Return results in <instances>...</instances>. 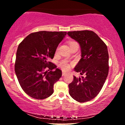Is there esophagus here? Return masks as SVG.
<instances>
[{
	"mask_svg": "<svg viewBox=\"0 0 125 125\" xmlns=\"http://www.w3.org/2000/svg\"><path fill=\"white\" fill-rule=\"evenodd\" d=\"M65 74H66V73L63 71V72H62V76H64V75H65Z\"/></svg>",
	"mask_w": 125,
	"mask_h": 125,
	"instance_id": "34e87169",
	"label": "esophagus"
}]
</instances>
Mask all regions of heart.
<instances>
[{
	"label": "heart",
	"instance_id": "heart-1",
	"mask_svg": "<svg viewBox=\"0 0 125 125\" xmlns=\"http://www.w3.org/2000/svg\"><path fill=\"white\" fill-rule=\"evenodd\" d=\"M75 43H77L75 41H69V45L70 47L71 46H72L73 45H74V44H75ZM60 65H61V67L62 68V69H64V70H67V69H68L69 68V65L67 63L66 61H63V62H62L61 63Z\"/></svg>",
	"mask_w": 125,
	"mask_h": 125
}]
</instances>
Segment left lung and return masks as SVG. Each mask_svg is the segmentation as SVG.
<instances>
[{"label":"left lung","mask_w":125,"mask_h":125,"mask_svg":"<svg viewBox=\"0 0 125 125\" xmlns=\"http://www.w3.org/2000/svg\"><path fill=\"white\" fill-rule=\"evenodd\" d=\"M67 34L79 43L82 58L74 71L85 77L77 78L68 85L72 98L79 103L90 101L97 96L104 84L109 73L107 46L92 31H69Z\"/></svg>","instance_id":"left-lung-1"}]
</instances>
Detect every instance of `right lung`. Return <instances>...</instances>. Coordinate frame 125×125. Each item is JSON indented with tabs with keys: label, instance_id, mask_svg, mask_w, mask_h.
<instances>
[{
	"label": "right lung",
	"instance_id": "right-lung-1",
	"mask_svg": "<svg viewBox=\"0 0 125 125\" xmlns=\"http://www.w3.org/2000/svg\"><path fill=\"white\" fill-rule=\"evenodd\" d=\"M66 32L39 31L29 35L19 44L15 71L25 93L36 99H44L53 93L54 84L62 71L50 62Z\"/></svg>",
	"mask_w": 125,
	"mask_h": 125
}]
</instances>
